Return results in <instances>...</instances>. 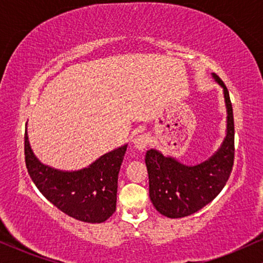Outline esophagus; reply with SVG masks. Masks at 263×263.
Here are the masks:
<instances>
[{
	"mask_svg": "<svg viewBox=\"0 0 263 263\" xmlns=\"http://www.w3.org/2000/svg\"><path fill=\"white\" fill-rule=\"evenodd\" d=\"M148 140H150V137L146 133H142L137 138L133 140V144H135V147L139 151H144L146 146L148 145Z\"/></svg>",
	"mask_w": 263,
	"mask_h": 263,
	"instance_id": "esophagus-1",
	"label": "esophagus"
}]
</instances>
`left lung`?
I'll return each instance as SVG.
<instances>
[{"label":"left lung","instance_id":"obj_1","mask_svg":"<svg viewBox=\"0 0 263 263\" xmlns=\"http://www.w3.org/2000/svg\"><path fill=\"white\" fill-rule=\"evenodd\" d=\"M227 108V131L221 146L204 162L186 165L156 148L146 151L148 194L158 213L170 218L197 213L221 193L234 165V116L229 92L216 74Z\"/></svg>","mask_w":263,"mask_h":263}]
</instances>
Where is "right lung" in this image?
Returning <instances> with one entry per match:
<instances>
[{"label": "right lung", "mask_w": 263, "mask_h": 263, "mask_svg": "<svg viewBox=\"0 0 263 263\" xmlns=\"http://www.w3.org/2000/svg\"><path fill=\"white\" fill-rule=\"evenodd\" d=\"M127 144L99 157L76 171L54 169L41 163L25 135L26 166L40 193L68 216L87 223H101L116 211L118 175Z\"/></svg>", "instance_id": "obj_1"}]
</instances>
